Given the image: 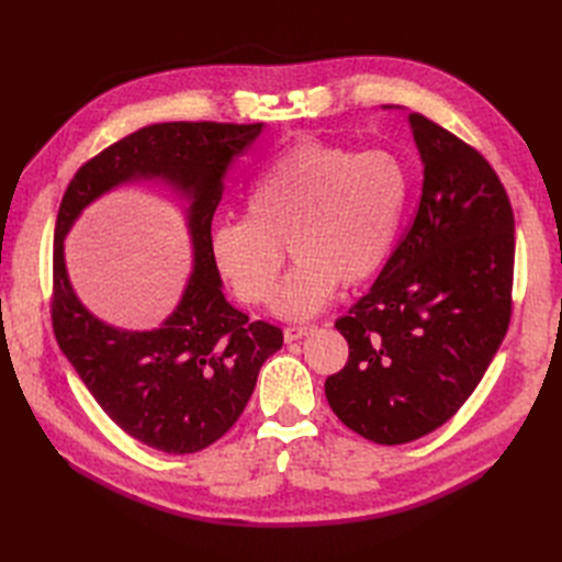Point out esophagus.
Listing matches in <instances>:
<instances>
[{
	"instance_id": "34e87169",
	"label": "esophagus",
	"mask_w": 562,
	"mask_h": 562,
	"mask_svg": "<svg viewBox=\"0 0 562 562\" xmlns=\"http://www.w3.org/2000/svg\"><path fill=\"white\" fill-rule=\"evenodd\" d=\"M310 333H312L310 326H288V328L283 330V339H285V342H295V339H300V337H304V335H310Z\"/></svg>"
}]
</instances>
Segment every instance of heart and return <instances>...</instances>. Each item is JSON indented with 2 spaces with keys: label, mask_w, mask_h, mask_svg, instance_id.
<instances>
[{
  "label": "heart",
  "mask_w": 562,
  "mask_h": 562,
  "mask_svg": "<svg viewBox=\"0 0 562 562\" xmlns=\"http://www.w3.org/2000/svg\"><path fill=\"white\" fill-rule=\"evenodd\" d=\"M411 196L405 166L389 151L302 140L271 159L246 194V217L213 232L215 269L248 304L274 293L288 241L295 265L274 314L316 316L339 283L368 281L389 258Z\"/></svg>",
  "instance_id": "obj_1"
}]
</instances>
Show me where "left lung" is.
I'll return each instance as SVG.
<instances>
[{
  "mask_svg": "<svg viewBox=\"0 0 562 562\" xmlns=\"http://www.w3.org/2000/svg\"><path fill=\"white\" fill-rule=\"evenodd\" d=\"M407 124L424 166L417 215L370 291L335 321L349 361L326 380L333 413L380 446L446 424L512 318L514 211L497 173L431 119L413 112Z\"/></svg>",
  "mask_w": 562,
  "mask_h": 562,
  "instance_id": "left-lung-1",
  "label": "left lung"
}]
</instances>
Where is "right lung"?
Masks as SVG:
<instances>
[{
    "label": "right lung",
    "instance_id": "add662e5",
    "mask_svg": "<svg viewBox=\"0 0 562 562\" xmlns=\"http://www.w3.org/2000/svg\"><path fill=\"white\" fill-rule=\"evenodd\" d=\"M265 124L166 122L110 145L65 190L54 236V333L58 347L108 417L140 443L190 454L241 417L262 363L283 345L281 328L248 321L223 293L211 255V223L236 157ZM166 186L182 203L193 271L159 329L126 331L98 319L71 288L64 236L93 200L124 183Z\"/></svg>",
    "mask_w": 562,
    "mask_h": 562
}]
</instances>
